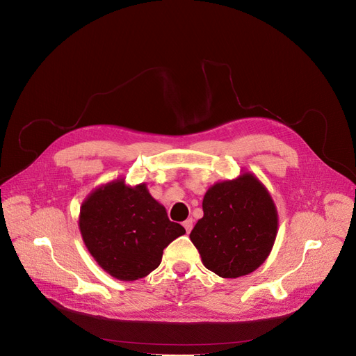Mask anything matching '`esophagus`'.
<instances>
[{
    "mask_svg": "<svg viewBox=\"0 0 356 356\" xmlns=\"http://www.w3.org/2000/svg\"><path fill=\"white\" fill-rule=\"evenodd\" d=\"M192 226H193V220L192 219H188L186 222H183V227L186 229V234H189L192 231Z\"/></svg>",
    "mask_w": 356,
    "mask_h": 356,
    "instance_id": "34e87169",
    "label": "esophagus"
}]
</instances>
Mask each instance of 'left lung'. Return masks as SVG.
I'll return each mask as SVG.
<instances>
[{
	"mask_svg": "<svg viewBox=\"0 0 356 356\" xmlns=\"http://www.w3.org/2000/svg\"><path fill=\"white\" fill-rule=\"evenodd\" d=\"M202 211L189 238L205 268L238 278L263 265L277 238L278 213L254 175L216 183L204 195Z\"/></svg>",
	"mask_w": 356,
	"mask_h": 356,
	"instance_id": "left-lung-1",
	"label": "left lung"
}]
</instances>
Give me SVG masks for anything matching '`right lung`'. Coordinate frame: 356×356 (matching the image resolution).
<instances>
[{"mask_svg":"<svg viewBox=\"0 0 356 356\" xmlns=\"http://www.w3.org/2000/svg\"><path fill=\"white\" fill-rule=\"evenodd\" d=\"M79 231L99 266L121 281L145 278L159 266L171 241L186 234L170 222L145 183L131 188L124 179L88 195L79 211Z\"/></svg>","mask_w":356,"mask_h":356,"instance_id":"obj_1","label":"right lung"}]
</instances>
